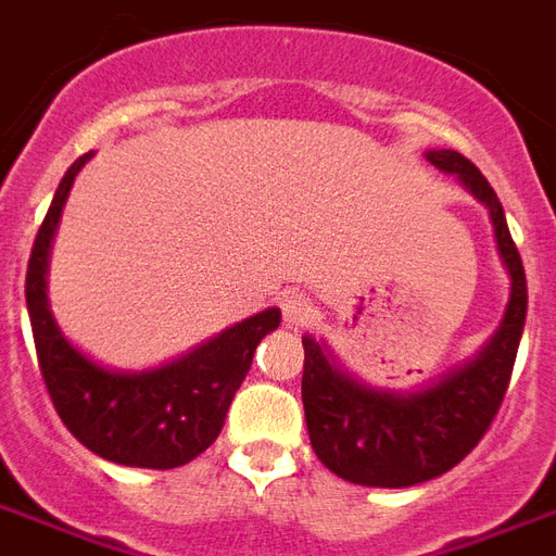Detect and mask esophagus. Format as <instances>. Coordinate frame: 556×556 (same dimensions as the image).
I'll list each match as a JSON object with an SVG mask.
<instances>
[{
  "label": "esophagus",
  "mask_w": 556,
  "mask_h": 556,
  "mask_svg": "<svg viewBox=\"0 0 556 556\" xmlns=\"http://www.w3.org/2000/svg\"><path fill=\"white\" fill-rule=\"evenodd\" d=\"M279 308H282V320H286L288 329L306 326L312 320V303L303 291H286L279 296Z\"/></svg>",
  "instance_id": "esophagus-1"
}]
</instances>
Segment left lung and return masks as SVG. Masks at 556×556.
Returning <instances> with one entry per match:
<instances>
[{
  "mask_svg": "<svg viewBox=\"0 0 556 556\" xmlns=\"http://www.w3.org/2000/svg\"><path fill=\"white\" fill-rule=\"evenodd\" d=\"M429 163L457 175L490 210L495 241L510 270L504 324L476 362L419 393L364 388L332 364L326 346L303 338V410L312 448L326 469L362 486H414L464 460L493 426L510 384L528 312V282L504 210L486 177L457 151H429Z\"/></svg>",
  "mask_w": 556,
  "mask_h": 556,
  "instance_id": "8db88e82",
  "label": "left lung"
}]
</instances>
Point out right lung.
<instances>
[{
	"label": "right lung",
	"mask_w": 556,
	"mask_h": 556,
	"mask_svg": "<svg viewBox=\"0 0 556 556\" xmlns=\"http://www.w3.org/2000/svg\"><path fill=\"white\" fill-rule=\"evenodd\" d=\"M90 154L63 175L34 239L25 270V303L46 391L63 426L104 460L142 469H175L215 443L256 346L279 326V308L260 312L177 362L146 372H113L66 341L46 300V260L72 180Z\"/></svg>",
	"instance_id": "add662e5"
}]
</instances>
